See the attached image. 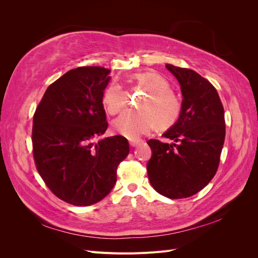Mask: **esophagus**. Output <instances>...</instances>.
Segmentation results:
<instances>
[{
    "label": "esophagus",
    "instance_id": "34e87169",
    "mask_svg": "<svg viewBox=\"0 0 258 258\" xmlns=\"http://www.w3.org/2000/svg\"><path fill=\"white\" fill-rule=\"evenodd\" d=\"M142 143L141 140H131V141H129V144L131 147H137L138 145H140Z\"/></svg>",
    "mask_w": 258,
    "mask_h": 258
}]
</instances>
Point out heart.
<instances>
[{
  "label": "heart",
  "mask_w": 258,
  "mask_h": 258,
  "mask_svg": "<svg viewBox=\"0 0 258 258\" xmlns=\"http://www.w3.org/2000/svg\"><path fill=\"white\" fill-rule=\"evenodd\" d=\"M137 88L147 91L139 103L140 111H128L114 121L117 134L129 140H136L150 132L155 124L167 127L175 121L179 113L177 98L169 89L168 82L156 73L146 72L134 77ZM128 103V92L119 85L113 84L102 97V104L107 114H119Z\"/></svg>",
  "instance_id": "obj_1"
}]
</instances>
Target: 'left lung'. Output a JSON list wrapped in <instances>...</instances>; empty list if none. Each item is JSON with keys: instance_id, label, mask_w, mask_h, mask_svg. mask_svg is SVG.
I'll list each match as a JSON object with an SVG mask.
<instances>
[{"instance_id": "obj_1", "label": "left lung", "mask_w": 258, "mask_h": 258, "mask_svg": "<svg viewBox=\"0 0 258 258\" xmlns=\"http://www.w3.org/2000/svg\"><path fill=\"white\" fill-rule=\"evenodd\" d=\"M166 68L181 86V113L162 135L174 143L148 140L153 155L146 169L156 191L182 199L205 188L216 173L226 134L224 107L214 86L205 77L189 69Z\"/></svg>"}]
</instances>
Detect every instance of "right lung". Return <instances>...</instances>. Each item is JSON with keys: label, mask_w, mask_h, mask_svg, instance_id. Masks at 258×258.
<instances>
[{"label": "right lung", "mask_w": 258, "mask_h": 258, "mask_svg": "<svg viewBox=\"0 0 258 258\" xmlns=\"http://www.w3.org/2000/svg\"><path fill=\"white\" fill-rule=\"evenodd\" d=\"M110 70H70L45 91L33 116V157L53 195L70 205H95L108 195L117 167L129 154L128 140L102 136L107 121L102 97Z\"/></svg>", "instance_id": "right-lung-1"}]
</instances>
